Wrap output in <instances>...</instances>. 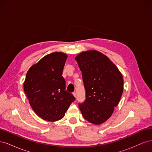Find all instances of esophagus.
<instances>
[{
	"label": "esophagus",
	"mask_w": 152,
	"mask_h": 152,
	"mask_svg": "<svg viewBox=\"0 0 152 152\" xmlns=\"http://www.w3.org/2000/svg\"><path fill=\"white\" fill-rule=\"evenodd\" d=\"M73 96H75V97L76 98V93H75V92H73Z\"/></svg>",
	"instance_id": "1"
}]
</instances>
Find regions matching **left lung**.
Here are the masks:
<instances>
[{
	"mask_svg": "<svg viewBox=\"0 0 152 152\" xmlns=\"http://www.w3.org/2000/svg\"><path fill=\"white\" fill-rule=\"evenodd\" d=\"M86 90V100L79 107L88 122L99 124L107 121L118 105L123 92L124 80L117 67L104 54L88 50L75 57Z\"/></svg>",
	"mask_w": 152,
	"mask_h": 152,
	"instance_id": "obj_1",
	"label": "left lung"
}]
</instances>
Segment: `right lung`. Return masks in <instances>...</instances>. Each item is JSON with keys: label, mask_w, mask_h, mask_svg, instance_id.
I'll return each mask as SVG.
<instances>
[{"label": "right lung", "mask_w": 152, "mask_h": 152, "mask_svg": "<svg viewBox=\"0 0 152 152\" xmlns=\"http://www.w3.org/2000/svg\"><path fill=\"white\" fill-rule=\"evenodd\" d=\"M66 58L63 53L49 54L26 73L24 91L35 113L45 121L60 120L75 99L65 90V80L62 76Z\"/></svg>", "instance_id": "obj_1"}]
</instances>
